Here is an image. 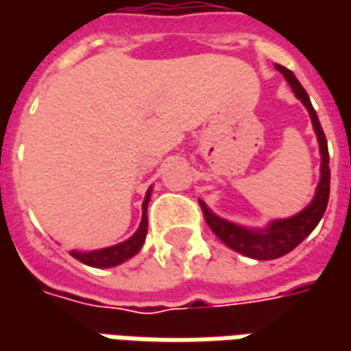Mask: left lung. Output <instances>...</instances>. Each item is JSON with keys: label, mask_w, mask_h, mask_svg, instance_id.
Segmentation results:
<instances>
[{"label": "left lung", "mask_w": 351, "mask_h": 351, "mask_svg": "<svg viewBox=\"0 0 351 351\" xmlns=\"http://www.w3.org/2000/svg\"><path fill=\"white\" fill-rule=\"evenodd\" d=\"M281 74L285 75V80L289 82L291 89L295 91V95L303 101V105L308 109L311 119H313V127L317 130L318 144H320V154H322V166H320V183L317 187V195L313 199V203L301 210L299 215L291 217L287 221H276L271 223V226L263 232H254V230H246L242 226H236L232 223H226L223 219H219L217 215H213L203 201H199L201 209H203V217L205 223L209 224V228L223 240L228 248H232L234 252H240L248 258L254 260H276L281 258L285 254H289L291 250L297 248L303 242L306 236L315 230V226L320 223L326 205H328V197H330V168H328V144H326V136L324 130L318 123L317 111L311 105V99L306 95V91L303 86L299 84V80L295 77V74L283 68V66H276Z\"/></svg>", "instance_id": "left-lung-1"}]
</instances>
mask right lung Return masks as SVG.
<instances>
[{
    "instance_id": "1",
    "label": "right lung",
    "mask_w": 351,
    "mask_h": 351,
    "mask_svg": "<svg viewBox=\"0 0 351 351\" xmlns=\"http://www.w3.org/2000/svg\"><path fill=\"white\" fill-rule=\"evenodd\" d=\"M148 199H150V193H146L144 197V203H142V221L138 230L134 232V236H130L127 242H121L117 246H111V248H103L97 250V252H86V254H80L72 250V258L80 260L86 265H91V267H113V265H119L123 263L128 258H132L138 250L142 248L144 244V238H146V228H148V217H146V207H148Z\"/></svg>"
}]
</instances>
